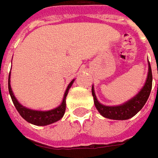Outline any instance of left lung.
I'll return each instance as SVG.
<instances>
[{
    "label": "left lung",
    "mask_w": 158,
    "mask_h": 158,
    "mask_svg": "<svg viewBox=\"0 0 158 158\" xmlns=\"http://www.w3.org/2000/svg\"><path fill=\"white\" fill-rule=\"evenodd\" d=\"M152 89V70H151L150 63L148 61V72L146 82L140 91L132 98L124 102L123 104L117 106H106L101 104L94 90V86H92V96L94 98L95 107L98 111L104 118L114 120H127L134 117L136 113H138L141 108L146 104Z\"/></svg>",
    "instance_id": "1"
}]
</instances>
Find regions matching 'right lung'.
Instances as JSON below:
<instances>
[{"label":"right lung","mask_w":158,"mask_h":158,"mask_svg":"<svg viewBox=\"0 0 158 158\" xmlns=\"http://www.w3.org/2000/svg\"><path fill=\"white\" fill-rule=\"evenodd\" d=\"M74 80L75 79H72L70 81V83L68 85L60 105L53 109L45 110V111L35 110V109L26 108L17 100L16 97L12 92L11 87H10V73L9 74L8 89H9V93L10 95V98L12 99V102L17 109V111L22 116V118H23L27 122H29L32 125H35V126H47V125H50L52 123L59 121L64 116L65 110H66V98H67V95L69 93V90L70 87L72 86Z\"/></svg>","instance_id":"1"}]
</instances>
